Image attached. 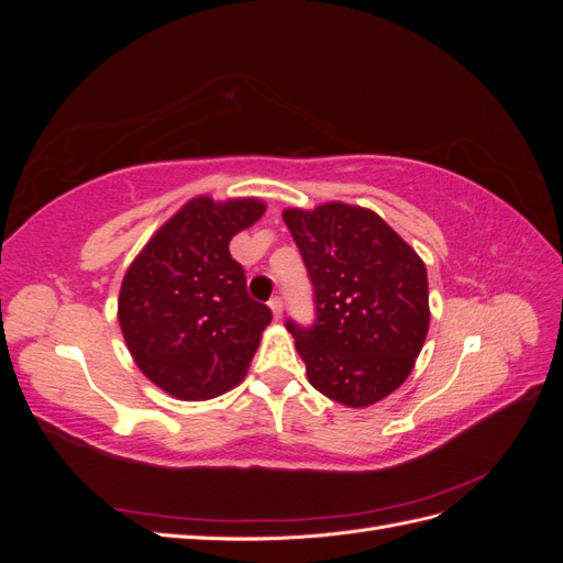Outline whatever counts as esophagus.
<instances>
[{
	"mask_svg": "<svg viewBox=\"0 0 563 563\" xmlns=\"http://www.w3.org/2000/svg\"><path fill=\"white\" fill-rule=\"evenodd\" d=\"M269 310H272V314H275V319H279L282 312H284V300H282L279 296L272 298V300H269Z\"/></svg>",
	"mask_w": 563,
	"mask_h": 563,
	"instance_id": "1",
	"label": "esophagus"
}]
</instances>
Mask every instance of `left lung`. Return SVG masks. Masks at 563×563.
<instances>
[{
    "label": "left lung",
    "mask_w": 563,
    "mask_h": 563,
    "mask_svg": "<svg viewBox=\"0 0 563 563\" xmlns=\"http://www.w3.org/2000/svg\"><path fill=\"white\" fill-rule=\"evenodd\" d=\"M284 220L312 284V323L286 319L312 387L352 408L380 401L428 335V269L373 211L327 203Z\"/></svg>",
    "instance_id": "1"
}]
</instances>
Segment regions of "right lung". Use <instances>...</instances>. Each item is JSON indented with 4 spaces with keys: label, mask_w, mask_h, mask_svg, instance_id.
<instances>
[{
    "label": "right lung",
    "mask_w": 563,
    "mask_h": 563,
    "mask_svg": "<svg viewBox=\"0 0 563 563\" xmlns=\"http://www.w3.org/2000/svg\"><path fill=\"white\" fill-rule=\"evenodd\" d=\"M263 211L258 199H192L129 267L119 323L135 364L168 395L211 399L244 378L272 312L249 296L228 246Z\"/></svg>",
    "instance_id": "obj_1"
}]
</instances>
